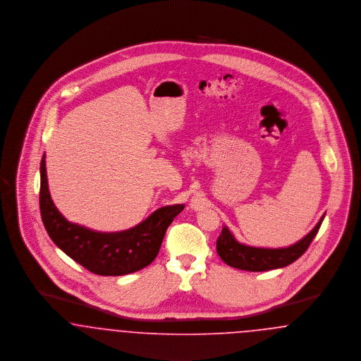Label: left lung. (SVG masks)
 <instances>
[{"mask_svg": "<svg viewBox=\"0 0 361 361\" xmlns=\"http://www.w3.org/2000/svg\"><path fill=\"white\" fill-rule=\"evenodd\" d=\"M324 219L325 214L321 217V220L318 221L313 229L303 238H300L298 243L284 248H260L243 244L235 240V235L228 229V226H224L217 240V253L220 255L222 262L228 266L244 271L260 272L283 268L294 263L306 252L314 237L318 233V229Z\"/></svg>", "mask_w": 361, "mask_h": 361, "instance_id": "1", "label": "left lung"}]
</instances>
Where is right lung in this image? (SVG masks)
<instances>
[{"instance_id": "obj_1", "label": "right lung", "mask_w": 361, "mask_h": 361, "mask_svg": "<svg viewBox=\"0 0 361 361\" xmlns=\"http://www.w3.org/2000/svg\"><path fill=\"white\" fill-rule=\"evenodd\" d=\"M185 204L163 206L139 225L121 232H97L66 220L51 200L46 155L40 163V213L48 235L67 256L90 272L121 276L149 266L163 237Z\"/></svg>"}]
</instances>
